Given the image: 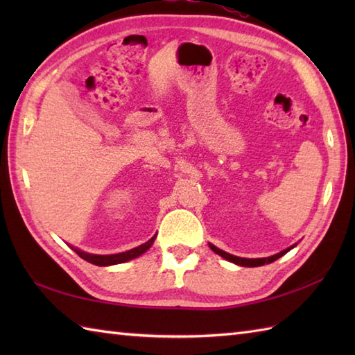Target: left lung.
<instances>
[{"label": "left lung", "instance_id": "1", "mask_svg": "<svg viewBox=\"0 0 355 355\" xmlns=\"http://www.w3.org/2000/svg\"><path fill=\"white\" fill-rule=\"evenodd\" d=\"M209 247L212 248V250H214L216 254H220L221 258L227 259V261H230V262H233V263H236V266H241V267H261V266H263V263L275 262L276 259L281 258V256H284L286 252H290L293 247H296V244L288 247V248H285V250H282L281 253L273 254V256H268V258H256V259H248V258H239V256H233V254H230V253H227V252L220 250V248L215 247L214 244H209Z\"/></svg>", "mask_w": 355, "mask_h": 355}]
</instances>
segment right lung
I'll use <instances>...</instances> for the list:
<instances>
[{
    "mask_svg": "<svg viewBox=\"0 0 355 355\" xmlns=\"http://www.w3.org/2000/svg\"><path fill=\"white\" fill-rule=\"evenodd\" d=\"M157 235H154L153 238H150L148 243L141 244L139 247L135 248H131V250L128 252H123V253H117V254H92V253H87V252H82L79 250V248L76 247H71L74 252H76L82 259H85L88 262L94 263V266H99V267H105V266H116V263H122V262H126V261H131L134 258H137V256L145 253L148 248L153 245L154 239H155Z\"/></svg>",
    "mask_w": 355,
    "mask_h": 355,
    "instance_id": "1",
    "label": "right lung"
}]
</instances>
